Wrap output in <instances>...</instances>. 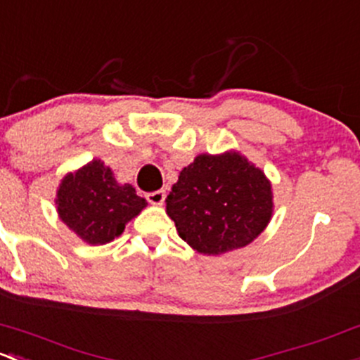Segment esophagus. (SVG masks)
Masks as SVG:
<instances>
[{
  "mask_svg": "<svg viewBox=\"0 0 360 360\" xmlns=\"http://www.w3.org/2000/svg\"><path fill=\"white\" fill-rule=\"evenodd\" d=\"M146 200L151 203V205H162L165 200V191L164 190H157V191H151L146 193Z\"/></svg>",
  "mask_w": 360,
  "mask_h": 360,
  "instance_id": "34e87169",
  "label": "esophagus"
}]
</instances>
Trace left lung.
<instances>
[{
  "mask_svg": "<svg viewBox=\"0 0 360 360\" xmlns=\"http://www.w3.org/2000/svg\"><path fill=\"white\" fill-rule=\"evenodd\" d=\"M165 202L179 236L203 255L247 247L269 224L274 207L266 174L238 151L198 155Z\"/></svg>",
  "mask_w": 360,
  "mask_h": 360,
  "instance_id": "8db88e82",
  "label": "left lung"
}]
</instances>
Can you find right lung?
<instances>
[{"label": "right lung", "instance_id": "obj_1", "mask_svg": "<svg viewBox=\"0 0 360 360\" xmlns=\"http://www.w3.org/2000/svg\"><path fill=\"white\" fill-rule=\"evenodd\" d=\"M60 219L89 245L110 243L148 203L131 184H119L110 167L91 160L69 172L56 191Z\"/></svg>", "mask_w": 360, "mask_h": 360}]
</instances>
